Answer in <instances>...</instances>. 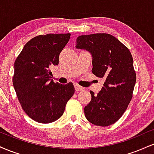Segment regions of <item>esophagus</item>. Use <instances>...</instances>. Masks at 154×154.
I'll use <instances>...</instances> for the list:
<instances>
[{
  "label": "esophagus",
  "instance_id": "34e87169",
  "mask_svg": "<svg viewBox=\"0 0 154 154\" xmlns=\"http://www.w3.org/2000/svg\"><path fill=\"white\" fill-rule=\"evenodd\" d=\"M75 91H84L85 88L81 87V86H79V85L77 84H75Z\"/></svg>",
  "mask_w": 154,
  "mask_h": 154
}]
</instances>
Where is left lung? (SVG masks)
I'll return each mask as SVG.
<instances>
[{
  "instance_id": "obj_1",
  "label": "left lung",
  "mask_w": 154,
  "mask_h": 154,
  "mask_svg": "<svg viewBox=\"0 0 154 154\" xmlns=\"http://www.w3.org/2000/svg\"><path fill=\"white\" fill-rule=\"evenodd\" d=\"M76 43V48L91 54L93 74L105 79L98 95L90 91L92 98L85 107V116L97 126H109L123 115L132 98L136 74L131 53L106 33L80 35Z\"/></svg>"
}]
</instances>
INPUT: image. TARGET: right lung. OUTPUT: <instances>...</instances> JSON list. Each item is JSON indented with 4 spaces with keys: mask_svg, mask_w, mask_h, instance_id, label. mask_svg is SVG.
Masks as SVG:
<instances>
[{
    "mask_svg": "<svg viewBox=\"0 0 154 154\" xmlns=\"http://www.w3.org/2000/svg\"><path fill=\"white\" fill-rule=\"evenodd\" d=\"M70 33L39 35L26 43L14 63L13 85L23 110L40 123L54 122L63 115L75 93L72 82L54 83L49 69L59 64V56Z\"/></svg>",
    "mask_w": 154,
    "mask_h": 154,
    "instance_id": "1",
    "label": "right lung"
}]
</instances>
